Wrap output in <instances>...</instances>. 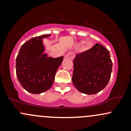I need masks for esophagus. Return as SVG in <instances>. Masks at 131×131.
Wrapping results in <instances>:
<instances>
[{
	"label": "esophagus",
	"instance_id": "obj_1",
	"mask_svg": "<svg viewBox=\"0 0 131 131\" xmlns=\"http://www.w3.org/2000/svg\"><path fill=\"white\" fill-rule=\"evenodd\" d=\"M75 57V55H74V53L72 52H69L67 53V54L66 55L65 57L67 59H69L72 60Z\"/></svg>",
	"mask_w": 131,
	"mask_h": 131
}]
</instances>
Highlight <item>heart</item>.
<instances>
[{
    "label": "heart",
    "instance_id": "heart-1",
    "mask_svg": "<svg viewBox=\"0 0 131 131\" xmlns=\"http://www.w3.org/2000/svg\"><path fill=\"white\" fill-rule=\"evenodd\" d=\"M81 43H84V41H81ZM93 46V43L91 41H86L84 43V47L85 50H89V49H91Z\"/></svg>",
    "mask_w": 131,
    "mask_h": 131
}]
</instances>
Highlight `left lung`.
I'll list each match as a JSON object with an SVG mask.
<instances>
[{
	"instance_id": "left-lung-1",
	"label": "left lung",
	"mask_w": 131,
	"mask_h": 131,
	"mask_svg": "<svg viewBox=\"0 0 131 131\" xmlns=\"http://www.w3.org/2000/svg\"><path fill=\"white\" fill-rule=\"evenodd\" d=\"M72 81L79 92L95 94L104 89L110 80L112 62L110 53L99 43L74 58Z\"/></svg>"
}]
</instances>
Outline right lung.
I'll return each mask as SVG.
<instances>
[{
  "label": "right lung",
  "instance_id": "1",
  "mask_svg": "<svg viewBox=\"0 0 131 131\" xmlns=\"http://www.w3.org/2000/svg\"><path fill=\"white\" fill-rule=\"evenodd\" d=\"M50 34L33 37L24 43L16 58V75L22 88L38 94L51 88L64 56L53 58L43 54L42 39Z\"/></svg>",
  "mask_w": 131,
  "mask_h": 131
}]
</instances>
